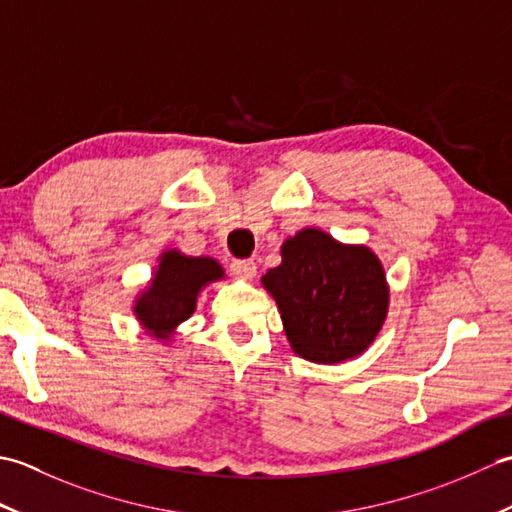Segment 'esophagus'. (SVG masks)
Masks as SVG:
<instances>
[{"label":"esophagus","instance_id":"1","mask_svg":"<svg viewBox=\"0 0 512 512\" xmlns=\"http://www.w3.org/2000/svg\"><path fill=\"white\" fill-rule=\"evenodd\" d=\"M231 273L237 279L250 281V279H255V275H257V266H255L253 259H235V262L231 264Z\"/></svg>","mask_w":512,"mask_h":512}]
</instances>
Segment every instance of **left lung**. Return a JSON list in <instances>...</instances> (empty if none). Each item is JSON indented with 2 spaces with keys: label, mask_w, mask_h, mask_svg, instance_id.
Instances as JSON below:
<instances>
[{
  "label": "left lung",
  "mask_w": 512,
  "mask_h": 512,
  "mask_svg": "<svg viewBox=\"0 0 512 512\" xmlns=\"http://www.w3.org/2000/svg\"><path fill=\"white\" fill-rule=\"evenodd\" d=\"M297 356L336 365L374 343L389 312L383 262L365 244L301 228L281 244V264L262 277Z\"/></svg>",
  "instance_id": "8db88e82"
}]
</instances>
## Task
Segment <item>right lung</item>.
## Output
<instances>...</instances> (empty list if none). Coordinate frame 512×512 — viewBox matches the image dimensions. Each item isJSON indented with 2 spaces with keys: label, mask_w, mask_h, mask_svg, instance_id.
I'll return each mask as SVG.
<instances>
[{
  "label": "right lung",
  "mask_w": 512,
  "mask_h": 512,
  "mask_svg": "<svg viewBox=\"0 0 512 512\" xmlns=\"http://www.w3.org/2000/svg\"><path fill=\"white\" fill-rule=\"evenodd\" d=\"M154 273L134 297L132 312L151 339L169 345L180 325L191 319L204 288L226 279L222 264L213 257H191L178 248H165Z\"/></svg>",
  "instance_id": "obj_1"
}]
</instances>
